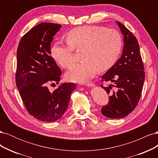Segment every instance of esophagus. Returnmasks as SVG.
<instances>
[{"mask_svg":"<svg viewBox=\"0 0 158 158\" xmlns=\"http://www.w3.org/2000/svg\"><path fill=\"white\" fill-rule=\"evenodd\" d=\"M84 85H85V86H88V87H93L95 85V84L92 82H86L84 84Z\"/></svg>","mask_w":158,"mask_h":158,"instance_id":"1","label":"esophagus"}]
</instances>
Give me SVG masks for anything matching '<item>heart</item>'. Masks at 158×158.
Returning a JSON list of instances; mask_svg holds the SVG:
<instances>
[{"label":"heart","mask_w":158,"mask_h":158,"mask_svg":"<svg viewBox=\"0 0 158 158\" xmlns=\"http://www.w3.org/2000/svg\"><path fill=\"white\" fill-rule=\"evenodd\" d=\"M68 44L56 42L52 45V58L62 67L69 69L74 63V49H82L83 61L75 64L66 77L69 81L83 82L94 77L97 70L107 71L115 63L122 49V37L118 31L97 26L74 28L66 35Z\"/></svg>","instance_id":"b5f03b06"}]
</instances>
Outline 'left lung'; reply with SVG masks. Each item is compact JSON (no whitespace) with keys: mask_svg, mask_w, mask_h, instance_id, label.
<instances>
[{"mask_svg":"<svg viewBox=\"0 0 158 158\" xmlns=\"http://www.w3.org/2000/svg\"><path fill=\"white\" fill-rule=\"evenodd\" d=\"M124 36L123 53L116 63L102 77V81L113 84L102 87L106 91L109 102L102 107L104 116L121 118L127 116L137 106L145 79L144 67L139 44L133 33L117 22Z\"/></svg>","mask_w":158,"mask_h":158,"instance_id":"left-lung-1","label":"left lung"}]
</instances>
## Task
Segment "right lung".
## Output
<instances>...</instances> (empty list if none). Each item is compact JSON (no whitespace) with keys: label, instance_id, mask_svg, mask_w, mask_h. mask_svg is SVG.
Listing matches in <instances>:
<instances>
[{"label":"right lung","instance_id":"obj_1","mask_svg":"<svg viewBox=\"0 0 158 158\" xmlns=\"http://www.w3.org/2000/svg\"><path fill=\"white\" fill-rule=\"evenodd\" d=\"M60 24L41 23L22 37L17 49L16 84L23 105L31 116L53 122L69 106L74 83H63L53 92L47 87L59 84L62 72L51 56V44Z\"/></svg>","mask_w":158,"mask_h":158}]
</instances>
